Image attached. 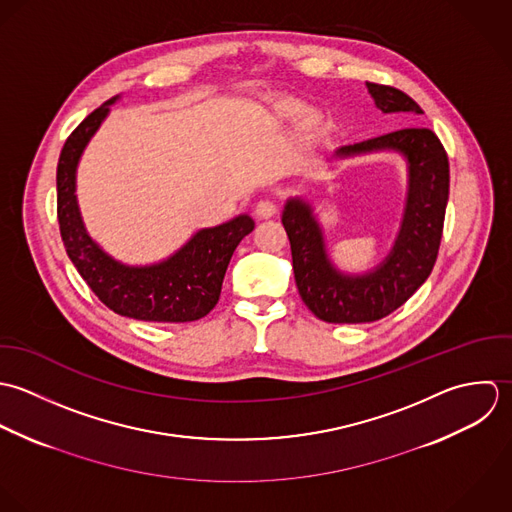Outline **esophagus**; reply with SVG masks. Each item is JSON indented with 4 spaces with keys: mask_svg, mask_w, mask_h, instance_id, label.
Listing matches in <instances>:
<instances>
[{
    "mask_svg": "<svg viewBox=\"0 0 512 512\" xmlns=\"http://www.w3.org/2000/svg\"><path fill=\"white\" fill-rule=\"evenodd\" d=\"M255 213H257L259 219H269L277 213V204L271 202V200H261L255 207Z\"/></svg>",
    "mask_w": 512,
    "mask_h": 512,
    "instance_id": "esophagus-1",
    "label": "esophagus"
}]
</instances>
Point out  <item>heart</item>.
Listing matches in <instances>:
<instances>
[{
  "instance_id": "b5f03b06",
  "label": "heart",
  "mask_w": 512,
  "mask_h": 512,
  "mask_svg": "<svg viewBox=\"0 0 512 512\" xmlns=\"http://www.w3.org/2000/svg\"><path fill=\"white\" fill-rule=\"evenodd\" d=\"M301 110H303V104L299 103V101L283 99V101H279V103L273 106V118L277 122H293L301 114ZM318 124H320V118H318L316 112L310 110V112L303 116V126L307 130H314Z\"/></svg>"
}]
</instances>
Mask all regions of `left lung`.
I'll use <instances>...</instances> for the list:
<instances>
[{"label":"left lung","mask_w":512,"mask_h":512,"mask_svg":"<svg viewBox=\"0 0 512 512\" xmlns=\"http://www.w3.org/2000/svg\"><path fill=\"white\" fill-rule=\"evenodd\" d=\"M368 91L382 112L423 114L419 104L396 87L368 83ZM372 150H398L408 158L409 168L402 229L392 253L376 271L362 277L338 273L328 261L322 231L308 204L289 200L283 211L299 295L324 322L360 324L388 316L425 283L437 261L449 198V160L441 140L429 128L409 126L348 144L336 156Z\"/></svg>","instance_id":"left-lung-1"}]
</instances>
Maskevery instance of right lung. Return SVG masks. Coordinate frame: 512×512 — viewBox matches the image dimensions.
<instances>
[{
	"label": "right lung",
	"mask_w": 512,
	"mask_h": 512,
	"mask_svg": "<svg viewBox=\"0 0 512 512\" xmlns=\"http://www.w3.org/2000/svg\"><path fill=\"white\" fill-rule=\"evenodd\" d=\"M93 110L67 138L57 164V219L69 259L99 301L120 316L148 322H192L217 305L229 259L255 227L249 215L202 229L168 261L126 267L110 259L87 235L75 198L79 158L108 114Z\"/></svg>",
	"instance_id": "obj_1"
}]
</instances>
